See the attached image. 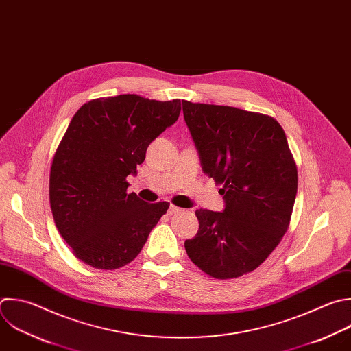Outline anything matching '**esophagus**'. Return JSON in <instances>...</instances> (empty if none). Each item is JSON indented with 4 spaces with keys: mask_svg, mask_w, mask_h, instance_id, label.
Returning <instances> with one entry per match:
<instances>
[{
    "mask_svg": "<svg viewBox=\"0 0 351 351\" xmlns=\"http://www.w3.org/2000/svg\"><path fill=\"white\" fill-rule=\"evenodd\" d=\"M182 209L180 208H178V206H175V205H169V209H168V215L169 216H172V215H176V213H179Z\"/></svg>",
    "mask_w": 351,
    "mask_h": 351,
    "instance_id": "1",
    "label": "esophagus"
}]
</instances>
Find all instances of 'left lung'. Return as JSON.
I'll return each instance as SVG.
<instances>
[{"instance_id": "obj_1", "label": "left lung", "mask_w": 351, "mask_h": 351, "mask_svg": "<svg viewBox=\"0 0 351 351\" xmlns=\"http://www.w3.org/2000/svg\"><path fill=\"white\" fill-rule=\"evenodd\" d=\"M204 173L217 184L224 209H197L198 232L186 240L191 262L227 280L259 267L289 226L298 171L281 125L270 115L182 100Z\"/></svg>"}]
</instances>
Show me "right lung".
Segmentation results:
<instances>
[{
	"instance_id": "obj_1",
	"label": "right lung",
	"mask_w": 351,
	"mask_h": 351,
	"mask_svg": "<svg viewBox=\"0 0 351 351\" xmlns=\"http://www.w3.org/2000/svg\"><path fill=\"white\" fill-rule=\"evenodd\" d=\"M180 114V100L138 95L93 99L80 107L55 153L49 201L55 224L84 263L114 270L132 262L168 202L128 194V175L149 145Z\"/></svg>"
}]
</instances>
